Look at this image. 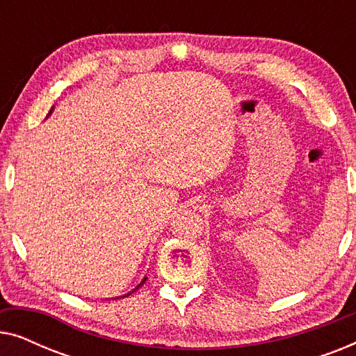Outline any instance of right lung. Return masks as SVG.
I'll list each match as a JSON object with an SVG mask.
<instances>
[{"label": "right lung", "mask_w": 356, "mask_h": 356, "mask_svg": "<svg viewBox=\"0 0 356 356\" xmlns=\"http://www.w3.org/2000/svg\"><path fill=\"white\" fill-rule=\"evenodd\" d=\"M51 111H53V108L50 110V113H48V116H50V115H51ZM48 116H47V118H48ZM145 280H147V277H144V279H143V280H140V284H139V285H136V286H134V289L129 291V293H126V295H121V296H115V298H113V300H120V298H124V296H128V295H131V293H133V291H136V290H138L140 285H144V282H145ZM106 300H108V298H106Z\"/></svg>", "instance_id": "obj_1"}]
</instances>
